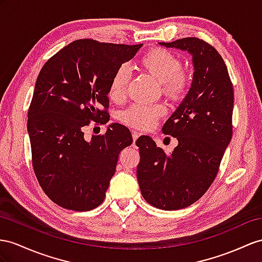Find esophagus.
<instances>
[{
  "label": "esophagus",
  "mask_w": 262,
  "mask_h": 262,
  "mask_svg": "<svg viewBox=\"0 0 262 262\" xmlns=\"http://www.w3.org/2000/svg\"><path fill=\"white\" fill-rule=\"evenodd\" d=\"M132 136H133V142H134V144H135L137 138L139 137V133H137V132H135V130H133V132H132Z\"/></svg>",
  "instance_id": "34e87169"
}]
</instances>
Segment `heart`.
Masks as SVG:
<instances>
[{
  "label": "heart",
  "mask_w": 262,
  "mask_h": 262,
  "mask_svg": "<svg viewBox=\"0 0 262 262\" xmlns=\"http://www.w3.org/2000/svg\"><path fill=\"white\" fill-rule=\"evenodd\" d=\"M140 66L160 83L162 93L173 103L185 98L190 86V76L182 70V61L165 49H152L140 59ZM132 77L127 65H120L112 76L108 95L114 102H120L126 97ZM166 112L163 104H134L123 112L120 119L127 125L140 130H149Z\"/></svg>",
  "instance_id": "1"
}]
</instances>
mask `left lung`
I'll use <instances>...</instances> for the list:
<instances>
[{"instance_id":"1","label":"left lung","mask_w":262,"mask_h":262,"mask_svg":"<svg viewBox=\"0 0 262 262\" xmlns=\"http://www.w3.org/2000/svg\"><path fill=\"white\" fill-rule=\"evenodd\" d=\"M159 44L188 52L195 72L188 94L163 126L177 147L167 155L149 136L139 137L137 180L147 203L178 210L204 196L217 176L232 136L233 90L223 57L210 44L197 37Z\"/></svg>"}]
</instances>
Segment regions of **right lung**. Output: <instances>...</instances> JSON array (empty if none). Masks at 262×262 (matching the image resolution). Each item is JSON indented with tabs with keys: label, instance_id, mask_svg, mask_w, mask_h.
<instances>
[{
	"label": "right lung",
	"instance_id": "1",
	"mask_svg": "<svg viewBox=\"0 0 262 262\" xmlns=\"http://www.w3.org/2000/svg\"><path fill=\"white\" fill-rule=\"evenodd\" d=\"M142 45L77 39L38 74L28 113L33 169L43 191L65 209L90 211L102 204L119 152L133 143L120 124L91 140L84 130L91 120L108 123L112 76Z\"/></svg>",
	"mask_w": 262,
	"mask_h": 262
}]
</instances>
